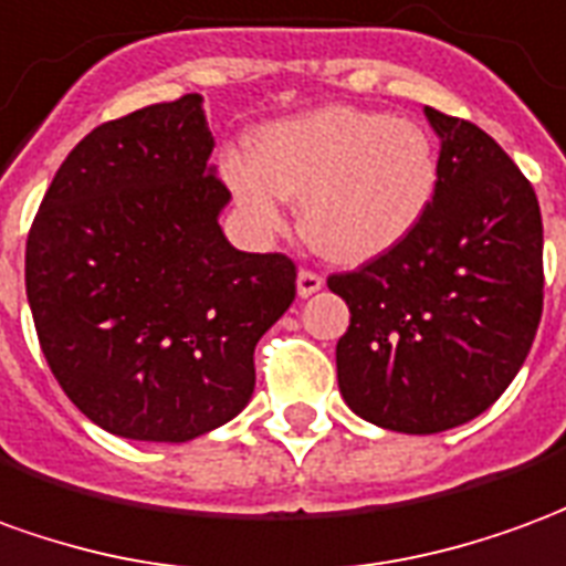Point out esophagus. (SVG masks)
<instances>
[{
  "instance_id": "esophagus-1",
  "label": "esophagus",
  "mask_w": 566,
  "mask_h": 566,
  "mask_svg": "<svg viewBox=\"0 0 566 566\" xmlns=\"http://www.w3.org/2000/svg\"><path fill=\"white\" fill-rule=\"evenodd\" d=\"M295 290H298V298H311L314 292L323 290V276L314 274V271H298Z\"/></svg>"
}]
</instances>
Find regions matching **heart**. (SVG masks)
Instances as JSON below:
<instances>
[{
	"mask_svg": "<svg viewBox=\"0 0 566 566\" xmlns=\"http://www.w3.org/2000/svg\"><path fill=\"white\" fill-rule=\"evenodd\" d=\"M222 176L252 231H283L286 198H298L302 234L323 259L368 264L427 219L439 191V151L418 122L319 106L264 124L252 155L222 158Z\"/></svg>",
	"mask_w": 566,
	"mask_h": 566,
	"instance_id": "heart-1",
	"label": "heart"
}]
</instances>
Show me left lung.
I'll list each match as a JSON object with an SVG mask.
<instances>
[{
	"mask_svg": "<svg viewBox=\"0 0 566 566\" xmlns=\"http://www.w3.org/2000/svg\"><path fill=\"white\" fill-rule=\"evenodd\" d=\"M439 136V191L420 228L354 274L335 347L350 411L408 436L454 430L503 396L543 316V216L482 127L423 109Z\"/></svg>",
	"mask_w": 566,
	"mask_h": 566,
	"instance_id": "1",
	"label": "left lung"
}]
</instances>
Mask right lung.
I'll return each mask as SVG.
<instances>
[{
  "mask_svg": "<svg viewBox=\"0 0 566 566\" xmlns=\"http://www.w3.org/2000/svg\"><path fill=\"white\" fill-rule=\"evenodd\" d=\"M203 97L94 127L60 164L27 238V298L84 418L136 442H191L238 418L255 344L295 298V264L219 226Z\"/></svg>",
  "mask_w": 566,
  "mask_h": 566,
  "instance_id": "obj_1",
  "label": "right lung"
}]
</instances>
